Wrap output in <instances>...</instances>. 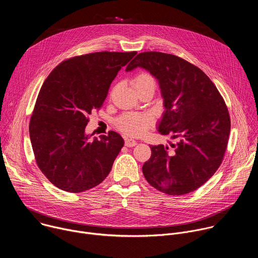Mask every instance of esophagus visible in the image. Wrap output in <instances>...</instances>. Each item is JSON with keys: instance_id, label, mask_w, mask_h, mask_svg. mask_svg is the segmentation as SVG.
Returning <instances> with one entry per match:
<instances>
[{"instance_id": "esophagus-1", "label": "esophagus", "mask_w": 258, "mask_h": 258, "mask_svg": "<svg viewBox=\"0 0 258 258\" xmlns=\"http://www.w3.org/2000/svg\"><path fill=\"white\" fill-rule=\"evenodd\" d=\"M137 145V141H135L134 139H126L125 140V146L126 147H134Z\"/></svg>"}]
</instances>
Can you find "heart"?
Returning a JSON list of instances; mask_svg holds the SVG:
<instances>
[{"label":"heart","mask_w":258,"mask_h":258,"mask_svg":"<svg viewBox=\"0 0 258 258\" xmlns=\"http://www.w3.org/2000/svg\"><path fill=\"white\" fill-rule=\"evenodd\" d=\"M133 86L136 91L144 89L146 87L156 86L154 78L148 72H141L133 80ZM153 123L151 116L146 114H124L116 121V126L119 131L125 135L139 137L143 135Z\"/></svg>","instance_id":"heart-1"}]
</instances>
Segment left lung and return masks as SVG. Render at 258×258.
I'll use <instances>...</instances> for the list:
<instances>
[{
    "mask_svg": "<svg viewBox=\"0 0 258 258\" xmlns=\"http://www.w3.org/2000/svg\"><path fill=\"white\" fill-rule=\"evenodd\" d=\"M145 68L161 89L165 111L158 131L177 144L150 146L152 154L143 173L152 187L167 195L197 190L217 170L227 150L231 119L214 84L194 64L172 54L144 52L126 71Z\"/></svg>",
    "mask_w": 258,
    "mask_h": 258,
    "instance_id": "obj_1",
    "label": "left lung"
}]
</instances>
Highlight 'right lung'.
<instances>
[{"label":"right lung","mask_w":258,"mask_h":258,"mask_svg":"<svg viewBox=\"0 0 258 258\" xmlns=\"http://www.w3.org/2000/svg\"><path fill=\"white\" fill-rule=\"evenodd\" d=\"M136 54L104 51L72 57L44 82L30 117L29 137L36 164L57 188L85 192L111 170L123 139L110 131L91 140L85 128L118 71Z\"/></svg>","instance_id":"add662e5"}]
</instances>
